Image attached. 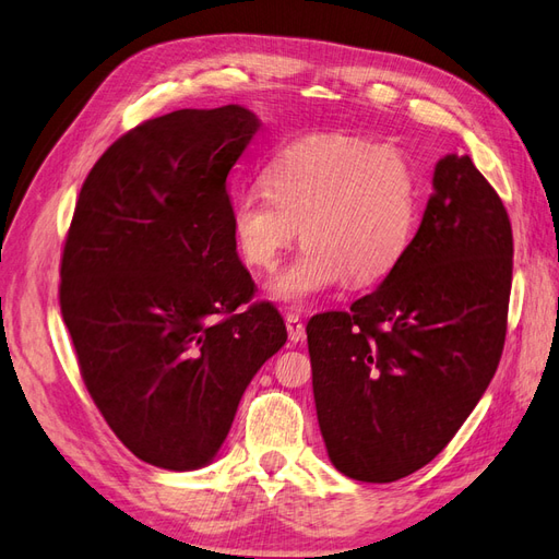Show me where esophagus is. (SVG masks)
Listing matches in <instances>:
<instances>
[{
    "instance_id": "esophagus-1",
    "label": "esophagus",
    "mask_w": 559,
    "mask_h": 559,
    "mask_svg": "<svg viewBox=\"0 0 559 559\" xmlns=\"http://www.w3.org/2000/svg\"><path fill=\"white\" fill-rule=\"evenodd\" d=\"M284 322H287V332H289V342L292 344L306 342V324L301 322V318L294 316V312H289V316L284 318Z\"/></svg>"
}]
</instances>
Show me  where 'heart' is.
I'll use <instances>...</instances> for the list:
<instances>
[{
    "label": "heart",
    "instance_id": "b5f03b06",
    "mask_svg": "<svg viewBox=\"0 0 559 559\" xmlns=\"http://www.w3.org/2000/svg\"><path fill=\"white\" fill-rule=\"evenodd\" d=\"M265 187L233 201V237L241 261L272 270L301 227L304 249L270 282L287 308L346 277L365 287L389 277L411 247L421 209L419 177L396 146L353 134H308L265 168Z\"/></svg>",
    "mask_w": 559,
    "mask_h": 559
}]
</instances>
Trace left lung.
I'll return each instance as SVG.
<instances>
[{"instance_id": "obj_1", "label": "left lung", "mask_w": 559, "mask_h": 559, "mask_svg": "<svg viewBox=\"0 0 559 559\" xmlns=\"http://www.w3.org/2000/svg\"><path fill=\"white\" fill-rule=\"evenodd\" d=\"M512 289V225L469 156L433 168L403 261L350 310L308 320L320 431L332 465L389 484L451 443L498 370Z\"/></svg>"}]
</instances>
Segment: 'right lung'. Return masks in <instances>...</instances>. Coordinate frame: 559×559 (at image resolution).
I'll return each instance as SVG.
<instances>
[{"mask_svg": "<svg viewBox=\"0 0 559 559\" xmlns=\"http://www.w3.org/2000/svg\"><path fill=\"white\" fill-rule=\"evenodd\" d=\"M258 128L237 104L146 120L106 148L75 203L61 316L106 425L154 467L209 465L287 342L277 308L251 304L233 237L227 175Z\"/></svg>", "mask_w": 559, "mask_h": 559, "instance_id": "obj_1", "label": "right lung"}]
</instances>
